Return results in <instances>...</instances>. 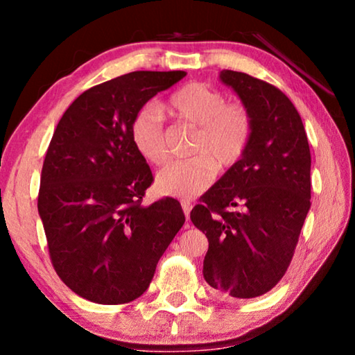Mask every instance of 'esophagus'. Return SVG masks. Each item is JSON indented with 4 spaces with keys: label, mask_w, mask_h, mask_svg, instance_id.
<instances>
[{
    "label": "esophagus",
    "mask_w": 355,
    "mask_h": 355,
    "mask_svg": "<svg viewBox=\"0 0 355 355\" xmlns=\"http://www.w3.org/2000/svg\"><path fill=\"white\" fill-rule=\"evenodd\" d=\"M181 207L184 210V215H186V220L189 221V216H191V210H192V203L184 198V200H181Z\"/></svg>",
    "instance_id": "34e87169"
}]
</instances>
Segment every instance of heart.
<instances>
[{"mask_svg":"<svg viewBox=\"0 0 355 355\" xmlns=\"http://www.w3.org/2000/svg\"><path fill=\"white\" fill-rule=\"evenodd\" d=\"M166 110L178 123L196 128L189 150L196 157L162 169L157 189L166 196L196 197L213 182L216 168L227 171L244 158L254 135V118L244 103L227 101L223 92L198 82L174 92ZM130 140L150 164L168 159L163 116L153 106H145L135 114Z\"/></svg>","mask_w":355,"mask_h":355,"instance_id":"b5f03b06","label":"heart"}]
</instances>
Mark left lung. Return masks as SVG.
Returning a JSON list of instances; mask_svg holds the SVG:
<instances>
[{"mask_svg":"<svg viewBox=\"0 0 355 355\" xmlns=\"http://www.w3.org/2000/svg\"><path fill=\"white\" fill-rule=\"evenodd\" d=\"M254 118L244 158L203 193L191 220L208 239L203 278L225 297L268 293L293 260L310 208V148L302 119L278 87L221 71Z\"/></svg>","mask_w":355,"mask_h":355,"instance_id":"8db88e82","label":"left lung"}]
</instances>
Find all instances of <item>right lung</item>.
I'll use <instances>...</instances> for the list:
<instances>
[{
  "label": "right lung",
  "instance_id": "obj_1",
  "mask_svg": "<svg viewBox=\"0 0 355 355\" xmlns=\"http://www.w3.org/2000/svg\"><path fill=\"white\" fill-rule=\"evenodd\" d=\"M184 76L135 71L92 87L72 101L53 134L38 213L53 268L90 302L140 297L186 221L171 197L144 205L153 174L130 140L140 108Z\"/></svg>",
  "mask_w": 355,
  "mask_h": 355
}]
</instances>
